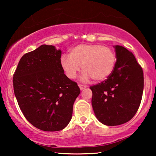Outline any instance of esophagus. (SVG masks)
<instances>
[{
  "instance_id": "esophagus-1",
  "label": "esophagus",
  "mask_w": 156,
  "mask_h": 156,
  "mask_svg": "<svg viewBox=\"0 0 156 156\" xmlns=\"http://www.w3.org/2000/svg\"><path fill=\"white\" fill-rule=\"evenodd\" d=\"M79 87H80L81 90H83V89L86 88L87 86H85V85H83V84H79Z\"/></svg>"
}]
</instances>
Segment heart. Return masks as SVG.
<instances>
[{
    "mask_svg": "<svg viewBox=\"0 0 156 156\" xmlns=\"http://www.w3.org/2000/svg\"><path fill=\"white\" fill-rule=\"evenodd\" d=\"M116 63L112 49L108 46L94 44H80L69 51V55H64L60 65L69 79H74L81 69L82 79L87 82L93 78L95 81L106 80L112 73Z\"/></svg>",
    "mask_w": 156,
    "mask_h": 156,
    "instance_id": "obj_1",
    "label": "heart"
}]
</instances>
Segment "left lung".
Returning a JSON list of instances; mask_svg holds the SVG:
<instances>
[{"label":"left lung","mask_w":156,"mask_h":156,"mask_svg":"<svg viewBox=\"0 0 156 156\" xmlns=\"http://www.w3.org/2000/svg\"><path fill=\"white\" fill-rule=\"evenodd\" d=\"M116 61L106 80L91 86V104L98 120L118 126L131 120L137 112L144 91V72L126 48L114 46Z\"/></svg>","instance_id":"1"}]
</instances>
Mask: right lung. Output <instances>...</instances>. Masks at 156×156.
Segmentation results:
<instances>
[{"label":"right lung","instance_id":"right-lung-1","mask_svg":"<svg viewBox=\"0 0 156 156\" xmlns=\"http://www.w3.org/2000/svg\"><path fill=\"white\" fill-rule=\"evenodd\" d=\"M62 52L42 44L21 57L13 74L14 93L25 119L42 131H57L72 119L77 84L64 73Z\"/></svg>","mask_w":156,"mask_h":156}]
</instances>
